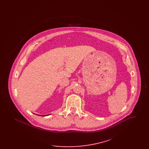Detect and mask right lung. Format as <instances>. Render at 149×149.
<instances>
[{
    "label": "right lung",
    "mask_w": 149,
    "mask_h": 149,
    "mask_svg": "<svg viewBox=\"0 0 149 149\" xmlns=\"http://www.w3.org/2000/svg\"><path fill=\"white\" fill-rule=\"evenodd\" d=\"M47 115H49V114H47ZM47 115H46V116H47ZM39 116V115H38Z\"/></svg>",
    "instance_id": "1"
}]
</instances>
